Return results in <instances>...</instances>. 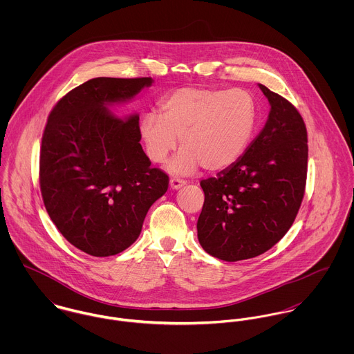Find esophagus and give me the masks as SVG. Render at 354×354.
Wrapping results in <instances>:
<instances>
[{"mask_svg":"<svg viewBox=\"0 0 354 354\" xmlns=\"http://www.w3.org/2000/svg\"><path fill=\"white\" fill-rule=\"evenodd\" d=\"M184 185H185V181L181 180V178L173 177V178L170 180V188H171V189H178V188H181V187H184Z\"/></svg>","mask_w":354,"mask_h":354,"instance_id":"1","label":"esophagus"}]
</instances>
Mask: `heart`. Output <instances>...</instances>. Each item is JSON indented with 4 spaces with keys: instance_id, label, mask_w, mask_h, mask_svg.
Segmentation results:
<instances>
[{
    "instance_id": "1",
    "label": "heart",
    "mask_w": 354,
    "mask_h": 354,
    "mask_svg": "<svg viewBox=\"0 0 354 354\" xmlns=\"http://www.w3.org/2000/svg\"><path fill=\"white\" fill-rule=\"evenodd\" d=\"M159 114L146 113L139 132L149 158L166 160L177 147L183 151L171 162L178 174L195 171L201 165L207 171L233 166L252 140L259 106L250 91L207 86L183 87L159 101Z\"/></svg>"
}]
</instances>
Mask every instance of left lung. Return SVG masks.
<instances>
[{"label": "left lung", "mask_w": 354, "mask_h": 354, "mask_svg": "<svg viewBox=\"0 0 354 354\" xmlns=\"http://www.w3.org/2000/svg\"><path fill=\"white\" fill-rule=\"evenodd\" d=\"M259 87L271 104L263 131L233 166L201 181L204 204L198 239L205 252L225 261L272 248L293 225L305 194L303 117L286 98Z\"/></svg>", "instance_id": "left-lung-1"}]
</instances>
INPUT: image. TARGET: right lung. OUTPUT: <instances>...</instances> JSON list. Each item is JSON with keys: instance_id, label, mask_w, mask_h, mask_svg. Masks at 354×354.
<instances>
[{"instance_id": "obj_1", "label": "right lung", "mask_w": 354, "mask_h": 354, "mask_svg": "<svg viewBox=\"0 0 354 354\" xmlns=\"http://www.w3.org/2000/svg\"><path fill=\"white\" fill-rule=\"evenodd\" d=\"M151 77H95L51 109L39 153V185L59 233L91 256H111L139 237L147 211L169 188L140 142L139 115L121 121L106 104L135 97Z\"/></svg>"}]
</instances>
